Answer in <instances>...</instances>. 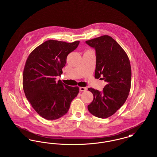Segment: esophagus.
Listing matches in <instances>:
<instances>
[{
	"label": "esophagus",
	"instance_id": "obj_1",
	"mask_svg": "<svg viewBox=\"0 0 157 157\" xmlns=\"http://www.w3.org/2000/svg\"><path fill=\"white\" fill-rule=\"evenodd\" d=\"M79 90H80V91H85L87 90V88L86 87H80Z\"/></svg>",
	"mask_w": 157,
	"mask_h": 157
}]
</instances>
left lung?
Returning <instances> with one entry per match:
<instances>
[{
	"label": "left lung",
	"mask_w": 157,
	"mask_h": 157,
	"mask_svg": "<svg viewBox=\"0 0 157 157\" xmlns=\"http://www.w3.org/2000/svg\"><path fill=\"white\" fill-rule=\"evenodd\" d=\"M86 43L96 51L95 78L106 82L102 92L88 88L94 99L88 109L94 116L106 118L117 112L128 97L131 85L130 61L119 44L108 35L86 40Z\"/></svg>",
	"instance_id": "obj_1"
}]
</instances>
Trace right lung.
<instances>
[{
  "mask_svg": "<svg viewBox=\"0 0 157 157\" xmlns=\"http://www.w3.org/2000/svg\"><path fill=\"white\" fill-rule=\"evenodd\" d=\"M72 43L46 40L28 56L23 72V88L33 108L42 118L57 120L67 113L78 94V86H69L56 76L62 74L68 54L78 47Z\"/></svg>",
  "mask_w": 157,
  "mask_h": 157,
  "instance_id": "obj_1",
  "label": "right lung"
}]
</instances>
